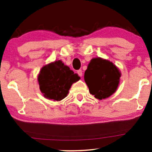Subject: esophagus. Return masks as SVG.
Instances as JSON below:
<instances>
[{"label": "esophagus", "mask_w": 152, "mask_h": 152, "mask_svg": "<svg viewBox=\"0 0 152 152\" xmlns=\"http://www.w3.org/2000/svg\"><path fill=\"white\" fill-rule=\"evenodd\" d=\"M77 74L79 75V76H80V77H82V70H77Z\"/></svg>", "instance_id": "esophagus-1"}]
</instances>
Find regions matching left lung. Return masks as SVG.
I'll use <instances>...</instances> for the list:
<instances>
[{
  "mask_svg": "<svg viewBox=\"0 0 152 152\" xmlns=\"http://www.w3.org/2000/svg\"><path fill=\"white\" fill-rule=\"evenodd\" d=\"M119 68L109 60L93 58L84 72V81L89 92L95 98H108L117 90L120 84Z\"/></svg>",
  "mask_w": 152,
  "mask_h": 152,
  "instance_id": "8db88e82",
  "label": "left lung"
}]
</instances>
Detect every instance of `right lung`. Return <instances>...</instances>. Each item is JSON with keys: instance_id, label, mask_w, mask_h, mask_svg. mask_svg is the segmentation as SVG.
<instances>
[{"instance_id": "1", "label": "right lung", "mask_w": 152, "mask_h": 152, "mask_svg": "<svg viewBox=\"0 0 152 152\" xmlns=\"http://www.w3.org/2000/svg\"><path fill=\"white\" fill-rule=\"evenodd\" d=\"M80 79L78 75L61 60L43 66L37 77L39 88L44 97L57 102L67 96L72 84Z\"/></svg>"}]
</instances>
